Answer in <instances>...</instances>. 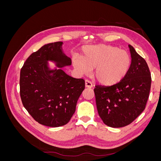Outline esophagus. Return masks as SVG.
Wrapping results in <instances>:
<instances>
[{"mask_svg": "<svg viewBox=\"0 0 161 161\" xmlns=\"http://www.w3.org/2000/svg\"><path fill=\"white\" fill-rule=\"evenodd\" d=\"M85 87H86V88H90V89L92 87V85L89 80H85Z\"/></svg>", "mask_w": 161, "mask_h": 161, "instance_id": "esophagus-1", "label": "esophagus"}]
</instances>
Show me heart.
I'll return each mask as SVG.
<instances>
[{
  "label": "heart",
  "instance_id": "heart-1",
  "mask_svg": "<svg viewBox=\"0 0 161 161\" xmlns=\"http://www.w3.org/2000/svg\"><path fill=\"white\" fill-rule=\"evenodd\" d=\"M73 66L82 75L95 69V78L100 84H118L127 76L131 66L129 53L119 47L107 45L89 46L83 48L82 58H74Z\"/></svg>",
  "mask_w": 161,
  "mask_h": 161
}]
</instances>
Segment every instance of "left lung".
Masks as SVG:
<instances>
[{
  "mask_svg": "<svg viewBox=\"0 0 161 161\" xmlns=\"http://www.w3.org/2000/svg\"><path fill=\"white\" fill-rule=\"evenodd\" d=\"M131 69L118 84L96 86L94 89L97 111L103 123L111 128L131 124L144 110L151 86V76L147 62L128 45Z\"/></svg>",
  "mask_w": 161,
  "mask_h": 161,
  "instance_id": "1",
  "label": "left lung"
}]
</instances>
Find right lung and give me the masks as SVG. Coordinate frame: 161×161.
<instances>
[{"label": "right lung", "instance_id": "obj_1", "mask_svg": "<svg viewBox=\"0 0 161 161\" xmlns=\"http://www.w3.org/2000/svg\"><path fill=\"white\" fill-rule=\"evenodd\" d=\"M63 42L47 43L33 52L20 72V95L28 113L39 124L49 127L66 125L75 114L85 89V80L62 69L71 65L62 49ZM48 61L56 67L51 69Z\"/></svg>", "mask_w": 161, "mask_h": 161}]
</instances>
